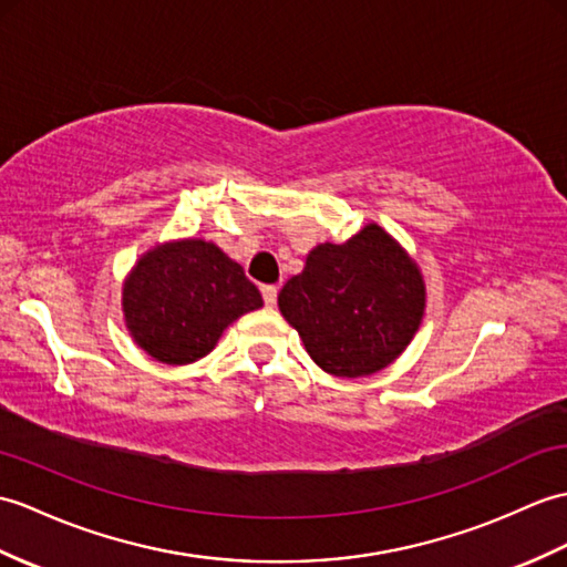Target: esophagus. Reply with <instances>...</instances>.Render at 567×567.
Listing matches in <instances>:
<instances>
[{
	"label": "esophagus",
	"mask_w": 567,
	"mask_h": 567,
	"mask_svg": "<svg viewBox=\"0 0 567 567\" xmlns=\"http://www.w3.org/2000/svg\"><path fill=\"white\" fill-rule=\"evenodd\" d=\"M260 295H262V301H266V307H275V301H278V287L275 285H262L260 287Z\"/></svg>",
	"instance_id": "34e87169"
}]
</instances>
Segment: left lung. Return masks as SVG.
I'll list each match as a JSON object with an SVG mask.
<instances>
[{"mask_svg":"<svg viewBox=\"0 0 567 567\" xmlns=\"http://www.w3.org/2000/svg\"><path fill=\"white\" fill-rule=\"evenodd\" d=\"M425 299L417 262L370 221L346 244L311 248L278 307L323 372L354 379L384 370L411 346Z\"/></svg>","mask_w":567,"mask_h":567,"instance_id":"8db88e82","label":"left lung"}]
</instances>
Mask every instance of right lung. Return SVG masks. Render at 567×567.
<instances>
[{"label": "right lung", "instance_id": "1", "mask_svg": "<svg viewBox=\"0 0 567 567\" xmlns=\"http://www.w3.org/2000/svg\"><path fill=\"white\" fill-rule=\"evenodd\" d=\"M262 307L239 262L205 239L164 241L123 282V319L137 348L162 364H190L215 350L224 328Z\"/></svg>", "mask_w": 567, "mask_h": 567}]
</instances>
